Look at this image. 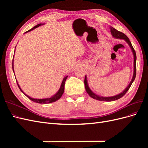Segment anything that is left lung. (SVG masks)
<instances>
[{
	"mask_svg": "<svg viewBox=\"0 0 148 148\" xmlns=\"http://www.w3.org/2000/svg\"><path fill=\"white\" fill-rule=\"evenodd\" d=\"M110 32L112 35V36L115 38H118V39H124L125 41H126L128 44V45L130 46V47H131L132 49V51L133 52V57H134V62H133V64H134V71H133V78L132 81L128 84V86L126 88V89H125V90L119 94L118 95H116L114 96H112V97H102V96H99L98 95H96V94L94 93L91 89L90 88H89L88 86V84L87 83V79H86V76H85V78H84V86H85V89H86V91L88 92V95H89V96H91L92 98L98 101H114L115 100H117L120 98H121L122 97H123L126 92L128 91V89L130 88L131 85L132 84V83L133 82L134 80L135 79L136 77V52L135 49L132 46V44L131 43V42L130 41V39H128V38L127 36L126 35H125L124 33L120 32V31H117L116 29L112 28V27H110Z\"/></svg>",
	"mask_w": 148,
	"mask_h": 148,
	"instance_id": "left-lung-1",
	"label": "left lung"
}]
</instances>
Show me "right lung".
<instances>
[{
	"label": "right lung",
	"mask_w": 148,
	"mask_h": 148,
	"mask_svg": "<svg viewBox=\"0 0 148 148\" xmlns=\"http://www.w3.org/2000/svg\"><path fill=\"white\" fill-rule=\"evenodd\" d=\"M42 25H43V24H41V23L38 24V25H37L36 26H34V27H33V28H31V29H29V31H26V32H25V33H28V32H29V31H31V30H33L34 29L39 27V26H41ZM12 69H13V72H14V70H13V62H12ZM67 77H68V76H66V77H65L63 79V81H62V84H61V86H60V89H59V91H58V92L55 95H53V96H52L51 97L45 98V99H34V98H32V97H29V96L26 95V94H25L23 91L21 90V89L20 88V86H19V84H18V83L17 82H16V83H17V84H18V86L19 89H20V91H21L22 92H23L26 96H27L30 100H31V101L34 102L39 103V104H48V103L53 102H55V101H57V100H59V99H60V98L61 97V96H62V95H63V93H64V92L65 83V81H66V79ZM15 79H16V78H15Z\"/></svg>",
	"instance_id": "obj_1"
}]
</instances>
